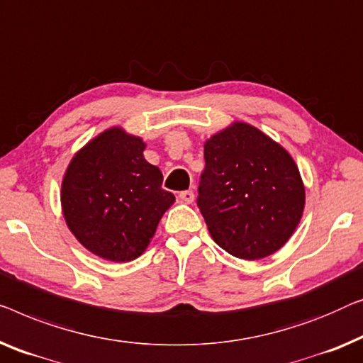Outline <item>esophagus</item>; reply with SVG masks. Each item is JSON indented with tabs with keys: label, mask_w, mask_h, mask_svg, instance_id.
Segmentation results:
<instances>
[{
	"label": "esophagus",
	"mask_w": 363,
	"mask_h": 363,
	"mask_svg": "<svg viewBox=\"0 0 363 363\" xmlns=\"http://www.w3.org/2000/svg\"><path fill=\"white\" fill-rule=\"evenodd\" d=\"M178 198L182 199L183 203H193L194 201V193H193V190H185V191H182L180 194H178Z\"/></svg>",
	"instance_id": "esophagus-1"
}]
</instances>
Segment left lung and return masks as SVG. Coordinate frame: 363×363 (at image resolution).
<instances>
[{
  "label": "left lung",
  "mask_w": 363,
  "mask_h": 363,
  "mask_svg": "<svg viewBox=\"0 0 363 363\" xmlns=\"http://www.w3.org/2000/svg\"><path fill=\"white\" fill-rule=\"evenodd\" d=\"M204 162L196 203L214 242L244 260L281 249L304 209L291 155L254 125L234 123L204 143Z\"/></svg>",
  "instance_id": "8db88e82"
}]
</instances>
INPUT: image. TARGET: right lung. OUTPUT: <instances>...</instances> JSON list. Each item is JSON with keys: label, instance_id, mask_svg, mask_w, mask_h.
<instances>
[{"label": "right lung", "instance_id": "obj_1", "mask_svg": "<svg viewBox=\"0 0 363 363\" xmlns=\"http://www.w3.org/2000/svg\"><path fill=\"white\" fill-rule=\"evenodd\" d=\"M145 144L121 128L106 129L80 149L62 182L68 229L91 254L111 262L143 255L175 196L162 188Z\"/></svg>", "mask_w": 363, "mask_h": 363}]
</instances>
